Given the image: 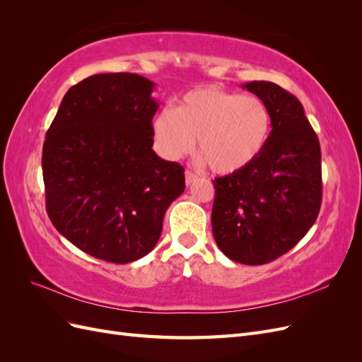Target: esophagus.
Masks as SVG:
<instances>
[{
    "label": "esophagus",
    "mask_w": 362,
    "mask_h": 362,
    "mask_svg": "<svg viewBox=\"0 0 362 362\" xmlns=\"http://www.w3.org/2000/svg\"><path fill=\"white\" fill-rule=\"evenodd\" d=\"M196 180H198V177H196V175H194L193 172L185 170V184L190 185V184H193Z\"/></svg>",
    "instance_id": "obj_1"
}]
</instances>
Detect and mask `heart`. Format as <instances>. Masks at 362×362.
Segmentation results:
<instances>
[{
  "instance_id": "b5f03b06",
  "label": "heart",
  "mask_w": 362,
  "mask_h": 362,
  "mask_svg": "<svg viewBox=\"0 0 362 362\" xmlns=\"http://www.w3.org/2000/svg\"><path fill=\"white\" fill-rule=\"evenodd\" d=\"M272 112L258 96L201 87L185 93L178 105L163 108L152 122L161 154L178 160L193 151L213 172L228 175L245 169L269 144Z\"/></svg>"
}]
</instances>
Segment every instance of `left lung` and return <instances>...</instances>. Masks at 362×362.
I'll list each match as a JSON object with an SVG mask.
<instances>
[{
    "label": "left lung",
    "instance_id": "1",
    "mask_svg": "<svg viewBox=\"0 0 362 362\" xmlns=\"http://www.w3.org/2000/svg\"><path fill=\"white\" fill-rule=\"evenodd\" d=\"M272 112L269 144L245 169L214 178L211 226L223 254L266 264L298 245L322 205L320 144L294 95L270 81L242 86Z\"/></svg>",
    "mask_w": 362,
    "mask_h": 362
}]
</instances>
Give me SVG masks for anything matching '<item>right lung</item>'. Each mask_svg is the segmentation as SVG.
I'll list each match as a JSON object with an SVG mask.
<instances>
[{
	"mask_svg": "<svg viewBox=\"0 0 362 362\" xmlns=\"http://www.w3.org/2000/svg\"><path fill=\"white\" fill-rule=\"evenodd\" d=\"M156 84L137 74H98L63 96L42 152L47 211L86 254L127 264L156 247L184 168L154 151Z\"/></svg>",
	"mask_w": 362,
	"mask_h": 362,
	"instance_id": "add662e5",
	"label": "right lung"
}]
</instances>
